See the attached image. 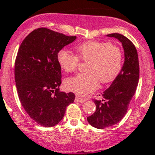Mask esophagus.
Returning a JSON list of instances; mask_svg holds the SVG:
<instances>
[{"mask_svg": "<svg viewBox=\"0 0 155 155\" xmlns=\"http://www.w3.org/2000/svg\"><path fill=\"white\" fill-rule=\"evenodd\" d=\"M86 101L87 99H85V98H83V97H80L79 96H76V99H75V102L76 103H84Z\"/></svg>", "mask_w": 155, "mask_h": 155, "instance_id": "obj_1", "label": "esophagus"}]
</instances>
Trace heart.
<instances>
[{
  "instance_id": "1",
  "label": "heart",
  "mask_w": 155,
  "mask_h": 155,
  "mask_svg": "<svg viewBox=\"0 0 155 155\" xmlns=\"http://www.w3.org/2000/svg\"><path fill=\"white\" fill-rule=\"evenodd\" d=\"M77 56L62 48L58 52L59 66L66 72H73L79 65V59L87 62L85 73L68 78L65 86L79 96H85L97 88L99 82L107 84L113 81L123 67L121 49L108 42L87 41L76 47Z\"/></svg>"
}]
</instances>
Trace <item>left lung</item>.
<instances>
[{"label":"left lung","instance_id":"8db88e82","mask_svg":"<svg viewBox=\"0 0 155 155\" xmlns=\"http://www.w3.org/2000/svg\"><path fill=\"white\" fill-rule=\"evenodd\" d=\"M107 36L115 37L121 43L124 50V63L118 76L102 94L104 99L94 100L96 111L87 120L91 125L98 129L114 125L124 118L140 78L138 54L134 43L120 34Z\"/></svg>","mask_w":155,"mask_h":155}]
</instances>
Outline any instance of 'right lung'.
Returning a JSON list of instances; mask_svg holds the SVG:
<instances>
[{"mask_svg":"<svg viewBox=\"0 0 155 155\" xmlns=\"http://www.w3.org/2000/svg\"><path fill=\"white\" fill-rule=\"evenodd\" d=\"M76 39L46 28L34 30L24 39L15 61V81L25 112L40 125L58 124L75 94L59 91L61 68L57 54Z\"/></svg>","mask_w":155,"mask_h":155,"instance_id":"add662e5","label":"right lung"}]
</instances>
